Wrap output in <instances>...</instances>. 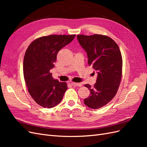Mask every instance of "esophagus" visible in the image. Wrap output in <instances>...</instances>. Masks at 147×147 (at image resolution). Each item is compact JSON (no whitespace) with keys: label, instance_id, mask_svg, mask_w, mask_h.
<instances>
[{"label":"esophagus","instance_id":"obj_1","mask_svg":"<svg viewBox=\"0 0 147 147\" xmlns=\"http://www.w3.org/2000/svg\"><path fill=\"white\" fill-rule=\"evenodd\" d=\"M74 86H82V84L81 83H71Z\"/></svg>","mask_w":147,"mask_h":147}]
</instances>
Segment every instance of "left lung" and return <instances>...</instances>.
Returning a JSON list of instances; mask_svg holds the SVG:
<instances>
[{"label": "left lung", "mask_w": 147, "mask_h": 147, "mask_svg": "<svg viewBox=\"0 0 147 147\" xmlns=\"http://www.w3.org/2000/svg\"><path fill=\"white\" fill-rule=\"evenodd\" d=\"M77 39L86 53L88 64L97 74L94 86L84 85L90 95L84 103L91 109H100L113 98L118 90L122 75L121 51L116 42L106 35H78Z\"/></svg>", "instance_id": "left-lung-1"}]
</instances>
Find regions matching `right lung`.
I'll return each instance as SVG.
<instances>
[{
    "label": "right lung",
    "instance_id": "right-lung-1",
    "mask_svg": "<svg viewBox=\"0 0 147 147\" xmlns=\"http://www.w3.org/2000/svg\"><path fill=\"white\" fill-rule=\"evenodd\" d=\"M75 35H50L35 40L25 53L23 74L30 95L44 108L59 104L67 89L65 82L53 78L57 53L72 42Z\"/></svg>",
    "mask_w": 147,
    "mask_h": 147
}]
</instances>
